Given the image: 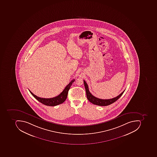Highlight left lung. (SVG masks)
I'll return each instance as SVG.
<instances>
[{"label": "left lung", "instance_id": "8db88e82", "mask_svg": "<svg viewBox=\"0 0 157 157\" xmlns=\"http://www.w3.org/2000/svg\"><path fill=\"white\" fill-rule=\"evenodd\" d=\"M83 82H84L85 90H86L87 99H88L89 101L93 104L96 105L98 106H106L113 103L116 101L118 98H120V97L122 95L124 91H125V90H124L120 94L114 98L108 99H101V98H98L92 95L91 93L90 92L89 90L88 86L84 80L83 81Z\"/></svg>", "mask_w": 157, "mask_h": 157}]
</instances>
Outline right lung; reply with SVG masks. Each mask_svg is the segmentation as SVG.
I'll return each mask as SVG.
<instances>
[{
	"instance_id": "right-lung-1",
	"label": "right lung",
	"mask_w": 157,
	"mask_h": 157,
	"mask_svg": "<svg viewBox=\"0 0 157 157\" xmlns=\"http://www.w3.org/2000/svg\"><path fill=\"white\" fill-rule=\"evenodd\" d=\"M75 79H73V80H72L69 82V83L65 87L64 90H63L62 92L59 95L55 97L52 98H41L39 97L34 95L29 90L33 96L39 102H40V103L43 104L48 106H57L58 105L63 103L66 101L67 97L69 90L70 89V87H71L72 84H73V82H75Z\"/></svg>"
}]
</instances>
